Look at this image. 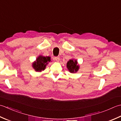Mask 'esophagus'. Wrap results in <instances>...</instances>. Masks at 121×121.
I'll return each instance as SVG.
<instances>
[{"mask_svg": "<svg viewBox=\"0 0 121 121\" xmlns=\"http://www.w3.org/2000/svg\"><path fill=\"white\" fill-rule=\"evenodd\" d=\"M54 60H55L56 61H59V60H60V57H54Z\"/></svg>", "mask_w": 121, "mask_h": 121, "instance_id": "1", "label": "esophagus"}]
</instances>
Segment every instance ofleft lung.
Here are the masks:
<instances>
[{
	"label": "left lung",
	"instance_id": "8db88e82",
	"mask_svg": "<svg viewBox=\"0 0 121 121\" xmlns=\"http://www.w3.org/2000/svg\"><path fill=\"white\" fill-rule=\"evenodd\" d=\"M67 68L71 73H76L79 68V66L77 65V60H70L67 63Z\"/></svg>",
	"mask_w": 121,
	"mask_h": 121
}]
</instances>
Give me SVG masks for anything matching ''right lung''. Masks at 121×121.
<instances>
[{
    "label": "right lung",
    "mask_w": 121,
    "mask_h": 121,
    "mask_svg": "<svg viewBox=\"0 0 121 121\" xmlns=\"http://www.w3.org/2000/svg\"><path fill=\"white\" fill-rule=\"evenodd\" d=\"M51 61V57H45L42 55H40L36 58V61L32 64L33 68L36 71H41L45 69L46 66Z\"/></svg>",
    "instance_id": "add662e5"
}]
</instances>
